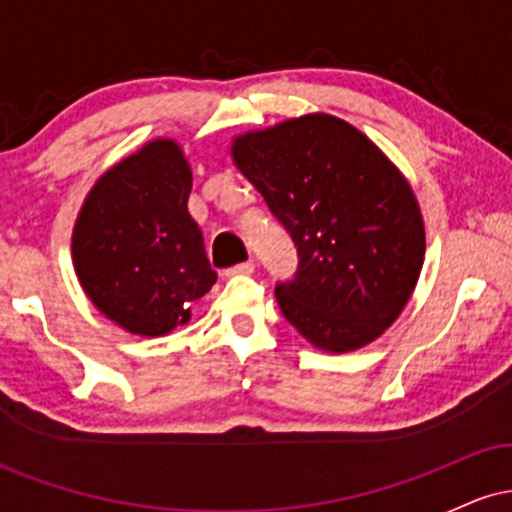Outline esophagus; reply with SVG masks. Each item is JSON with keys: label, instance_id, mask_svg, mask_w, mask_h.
<instances>
[{"label": "esophagus", "instance_id": "esophagus-1", "mask_svg": "<svg viewBox=\"0 0 512 512\" xmlns=\"http://www.w3.org/2000/svg\"><path fill=\"white\" fill-rule=\"evenodd\" d=\"M252 272H255V262L248 260V262H243V264H236V267H233V269H228V276H233V274H245V276H248Z\"/></svg>", "mask_w": 512, "mask_h": 512}]
</instances>
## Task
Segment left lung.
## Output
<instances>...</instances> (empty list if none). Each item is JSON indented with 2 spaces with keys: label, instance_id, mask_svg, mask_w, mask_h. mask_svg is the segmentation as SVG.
I'll list each match as a JSON object with an SVG mask.
<instances>
[{
  "label": "left lung",
  "instance_id": "1",
  "mask_svg": "<svg viewBox=\"0 0 512 512\" xmlns=\"http://www.w3.org/2000/svg\"><path fill=\"white\" fill-rule=\"evenodd\" d=\"M231 158L298 245V276L276 286L286 320L330 354L375 342L402 315L426 255L402 170L327 113L238 134Z\"/></svg>",
  "mask_w": 512,
  "mask_h": 512
}]
</instances>
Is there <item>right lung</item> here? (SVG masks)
<instances>
[{
  "instance_id": "1",
  "label": "right lung",
  "mask_w": 512,
  "mask_h": 512,
  "mask_svg": "<svg viewBox=\"0 0 512 512\" xmlns=\"http://www.w3.org/2000/svg\"><path fill=\"white\" fill-rule=\"evenodd\" d=\"M192 168L175 139L158 137L93 182L72 231L76 279L101 313L139 337L190 322L216 284L187 211Z\"/></svg>"
}]
</instances>
